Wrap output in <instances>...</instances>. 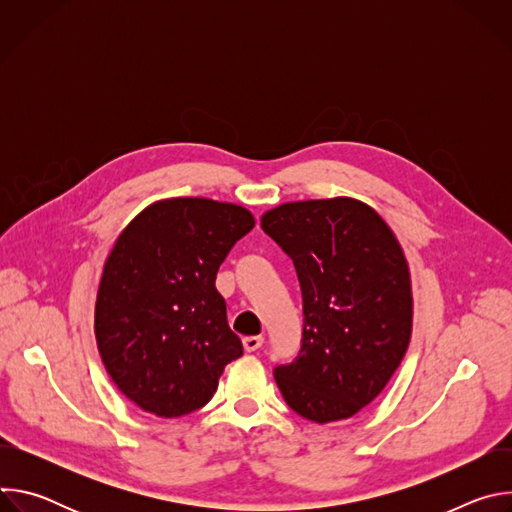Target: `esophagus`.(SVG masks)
Returning a JSON list of instances; mask_svg holds the SVG:
<instances>
[{
    "mask_svg": "<svg viewBox=\"0 0 512 512\" xmlns=\"http://www.w3.org/2000/svg\"><path fill=\"white\" fill-rule=\"evenodd\" d=\"M243 346L247 352H255L263 346V336H245L243 338Z\"/></svg>",
    "mask_w": 512,
    "mask_h": 512,
    "instance_id": "34e87169",
    "label": "esophagus"
}]
</instances>
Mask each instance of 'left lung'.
I'll list each match as a JSON object with an SVG mask.
<instances>
[{"mask_svg": "<svg viewBox=\"0 0 512 512\" xmlns=\"http://www.w3.org/2000/svg\"><path fill=\"white\" fill-rule=\"evenodd\" d=\"M261 229L294 261L304 302L302 348L275 367L298 415L348 419L389 383L411 338L413 298L393 231L352 198L281 204Z\"/></svg>", "mask_w": 512, "mask_h": 512, "instance_id": "8db88e82", "label": "left lung"}]
</instances>
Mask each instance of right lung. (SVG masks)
<instances>
[{"instance_id": "right-lung-1", "label": "right lung", "mask_w": 512, "mask_h": 512, "mask_svg": "<svg viewBox=\"0 0 512 512\" xmlns=\"http://www.w3.org/2000/svg\"><path fill=\"white\" fill-rule=\"evenodd\" d=\"M255 227L247 208L172 198L141 210L115 241L95 306L105 369L143 411L182 417L204 407L243 354L216 271Z\"/></svg>"}]
</instances>
